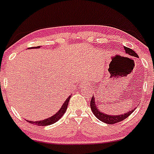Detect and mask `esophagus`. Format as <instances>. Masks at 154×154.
<instances>
[{
  "label": "esophagus",
  "instance_id": "obj_1",
  "mask_svg": "<svg viewBox=\"0 0 154 154\" xmlns=\"http://www.w3.org/2000/svg\"><path fill=\"white\" fill-rule=\"evenodd\" d=\"M81 86H82V87H86V86H88L87 82H83V83L81 84Z\"/></svg>",
  "mask_w": 154,
  "mask_h": 154
}]
</instances>
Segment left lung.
<instances>
[{
	"mask_svg": "<svg viewBox=\"0 0 154 154\" xmlns=\"http://www.w3.org/2000/svg\"><path fill=\"white\" fill-rule=\"evenodd\" d=\"M125 50V52L128 54L129 55H131V56H135V57L139 58L138 55H137L135 51L131 50V48H129L127 47H124ZM90 106H91V111H92V113H94L95 117L99 119V121H103L104 123H106V124H110V125H113V124H116L117 122H120V121H123L125 119L127 118L128 116L131 115V113L134 112L135 109H131V110L128 112V113H122V114H120V115H109V114H107V113H104L103 112H101V110H99L98 109V107H97L96 103H95V97L92 96L91 99V103H90Z\"/></svg>",
	"mask_w": 154,
	"mask_h": 154,
	"instance_id": "obj_1",
	"label": "left lung"
}]
</instances>
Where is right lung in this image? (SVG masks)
<instances>
[{
  "mask_svg": "<svg viewBox=\"0 0 154 154\" xmlns=\"http://www.w3.org/2000/svg\"><path fill=\"white\" fill-rule=\"evenodd\" d=\"M39 46L38 47H33L29 48V49L31 48H39ZM71 95H69L68 98L65 100L64 103L63 104L62 107L59 109V110L58 112L55 113V114L51 116V117H48L47 119H45V120H42V121H27L28 122H29L30 124H34V125H39V126H46V125H52V124L55 123L56 121H58L59 119L63 117V115L65 113L66 110L67 109V106H68V103H69V100L70 99Z\"/></svg>",
  "mask_w": 154,
  "mask_h": 154,
  "instance_id": "add662e5",
  "label": "right lung"
}]
</instances>
